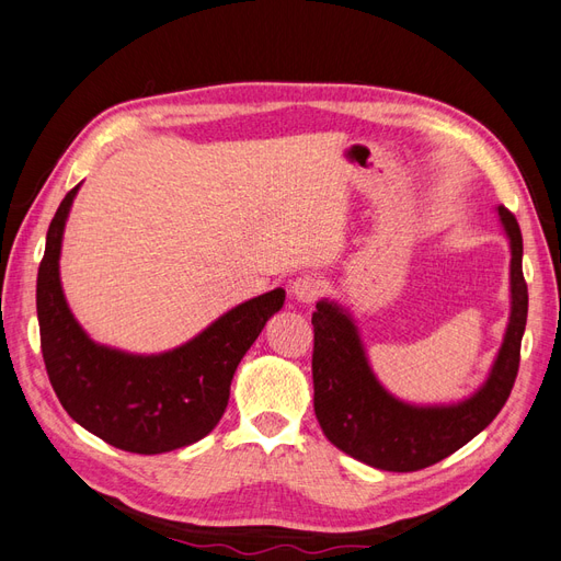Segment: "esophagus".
I'll return each mask as SVG.
<instances>
[{"label":"esophagus","instance_id":"esophagus-1","mask_svg":"<svg viewBox=\"0 0 561 561\" xmlns=\"http://www.w3.org/2000/svg\"><path fill=\"white\" fill-rule=\"evenodd\" d=\"M322 291H324V282L312 275H302L291 284V296L298 302H306V306H310V302H314L319 296H322Z\"/></svg>","mask_w":561,"mask_h":561}]
</instances>
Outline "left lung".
<instances>
[{"instance_id": "left-lung-1", "label": "left lung", "mask_w": 561, "mask_h": 561, "mask_svg": "<svg viewBox=\"0 0 561 561\" xmlns=\"http://www.w3.org/2000/svg\"><path fill=\"white\" fill-rule=\"evenodd\" d=\"M499 216L510 239V322L491 374L458 404L415 407L392 397L374 376L355 319L333 300L312 312L314 415L327 439L347 456L388 472H413L444 460L482 432L515 386L529 291L522 272V230L505 206Z\"/></svg>"}]
</instances>
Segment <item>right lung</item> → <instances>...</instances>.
Masks as SVG:
<instances>
[{"instance_id": "obj_1", "label": "right lung", "mask_w": 561, "mask_h": 561, "mask_svg": "<svg viewBox=\"0 0 561 561\" xmlns=\"http://www.w3.org/2000/svg\"><path fill=\"white\" fill-rule=\"evenodd\" d=\"M77 190L58 206L37 272L42 355L54 392L72 421L122 451L152 456L195 444L226 413L239 362L282 310L286 294L255 296L162 355H129L93 343L68 308L58 272Z\"/></svg>"}]
</instances>
